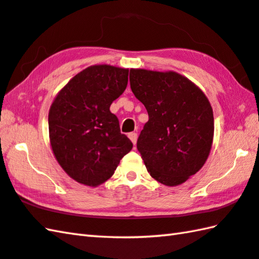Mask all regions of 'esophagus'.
I'll use <instances>...</instances> for the list:
<instances>
[{
  "label": "esophagus",
  "instance_id": "1",
  "mask_svg": "<svg viewBox=\"0 0 259 259\" xmlns=\"http://www.w3.org/2000/svg\"><path fill=\"white\" fill-rule=\"evenodd\" d=\"M128 138L132 141V143L135 145L136 144V141H138V133H135V132H132V133L128 134Z\"/></svg>",
  "mask_w": 259,
  "mask_h": 259
}]
</instances>
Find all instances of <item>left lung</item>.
Listing matches in <instances>:
<instances>
[{
    "mask_svg": "<svg viewBox=\"0 0 259 259\" xmlns=\"http://www.w3.org/2000/svg\"><path fill=\"white\" fill-rule=\"evenodd\" d=\"M130 83L149 114L136 143L146 169L167 186L185 183L211 151L214 118L206 96L176 72L132 69Z\"/></svg>",
    "mask_w": 259,
    "mask_h": 259,
    "instance_id": "left-lung-1",
    "label": "left lung"
}]
</instances>
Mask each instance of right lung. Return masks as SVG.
<instances>
[{"instance_id":"right-lung-1","label":"right lung","mask_w":259,"mask_h":259,"mask_svg":"<svg viewBox=\"0 0 259 259\" xmlns=\"http://www.w3.org/2000/svg\"><path fill=\"white\" fill-rule=\"evenodd\" d=\"M127 81L126 69L90 66L70 80L51 106L48 127L54 155L77 183L92 187L105 183L133 148L109 110Z\"/></svg>"}]
</instances>
